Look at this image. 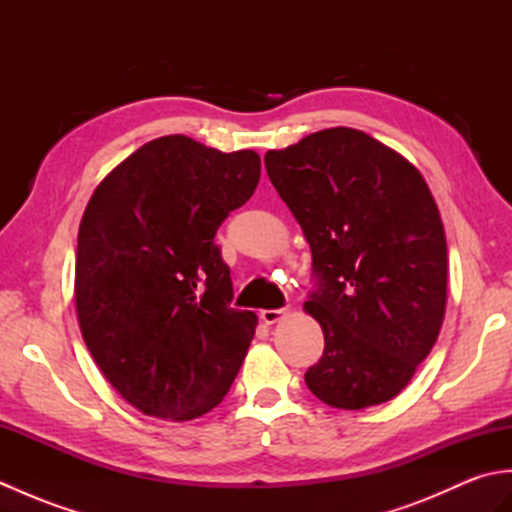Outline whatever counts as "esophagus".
<instances>
[{
	"mask_svg": "<svg viewBox=\"0 0 512 512\" xmlns=\"http://www.w3.org/2000/svg\"><path fill=\"white\" fill-rule=\"evenodd\" d=\"M259 317H262L264 323L273 325V323H277L279 319L286 317V308H279V310H262V312H259Z\"/></svg>",
	"mask_w": 512,
	"mask_h": 512,
	"instance_id": "obj_1",
	"label": "esophagus"
}]
</instances>
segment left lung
Instances as JSON below:
<instances>
[{
    "label": "left lung",
    "mask_w": 512,
    "mask_h": 512,
    "mask_svg": "<svg viewBox=\"0 0 512 512\" xmlns=\"http://www.w3.org/2000/svg\"><path fill=\"white\" fill-rule=\"evenodd\" d=\"M264 165L312 250L306 310L325 347L308 389L336 409L391 400L429 356L447 308V237L427 182L350 127L268 151Z\"/></svg>",
    "instance_id": "obj_1"
}]
</instances>
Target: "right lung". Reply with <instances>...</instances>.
Wrapping results in <instances>:
<instances>
[{"label": "right lung", "mask_w": 512, "mask_h": 512, "mask_svg": "<svg viewBox=\"0 0 512 512\" xmlns=\"http://www.w3.org/2000/svg\"><path fill=\"white\" fill-rule=\"evenodd\" d=\"M259 167L255 151L162 136L85 206L74 279L83 339L110 385L147 416H202L242 367L257 317L231 308L215 233L253 195Z\"/></svg>", "instance_id": "add662e5"}]
</instances>
